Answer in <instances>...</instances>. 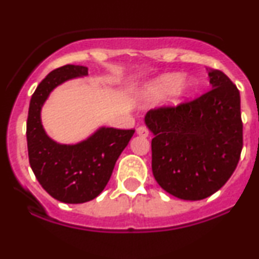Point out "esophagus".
I'll list each match as a JSON object with an SVG mask.
<instances>
[{"mask_svg": "<svg viewBox=\"0 0 259 259\" xmlns=\"http://www.w3.org/2000/svg\"><path fill=\"white\" fill-rule=\"evenodd\" d=\"M136 133H138V135L142 136V138H147L148 134H150L147 127H145V126H139L138 129H136Z\"/></svg>", "mask_w": 259, "mask_h": 259, "instance_id": "34e87169", "label": "esophagus"}]
</instances>
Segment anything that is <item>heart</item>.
Returning a JSON list of instances; mask_svg holds the SVG:
<instances>
[{"label": "heart", "mask_w": 259, "mask_h": 259, "mask_svg": "<svg viewBox=\"0 0 259 259\" xmlns=\"http://www.w3.org/2000/svg\"><path fill=\"white\" fill-rule=\"evenodd\" d=\"M196 88V79L191 75H178L167 73L147 81L142 86L140 95L145 101H156L165 94V105L177 107L190 96Z\"/></svg>", "instance_id": "b5f03b06"}]
</instances>
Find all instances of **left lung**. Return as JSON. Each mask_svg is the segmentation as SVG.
<instances>
[{"instance_id": "obj_1", "label": "left lung", "mask_w": 259, "mask_h": 259, "mask_svg": "<svg viewBox=\"0 0 259 259\" xmlns=\"http://www.w3.org/2000/svg\"><path fill=\"white\" fill-rule=\"evenodd\" d=\"M207 70V94L145 115L153 134L154 179L180 200H203L218 191L234 173L242 150L240 92L221 70Z\"/></svg>"}]
</instances>
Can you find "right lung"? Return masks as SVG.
Returning <instances> with one entry per match:
<instances>
[{
    "label": "right lung",
    "instance_id": "right-lung-1",
    "mask_svg": "<svg viewBox=\"0 0 259 259\" xmlns=\"http://www.w3.org/2000/svg\"><path fill=\"white\" fill-rule=\"evenodd\" d=\"M88 70L73 64L52 70L38 84L29 105L26 141L30 167L47 194L63 203H84L97 197L135 133L100 126L76 144H59L50 138L41 120L45 102L56 88L88 76Z\"/></svg>",
    "mask_w": 259,
    "mask_h": 259
}]
</instances>
